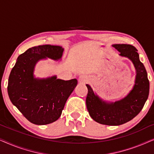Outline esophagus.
I'll return each instance as SVG.
<instances>
[{
	"instance_id": "34e87169",
	"label": "esophagus",
	"mask_w": 154,
	"mask_h": 154,
	"mask_svg": "<svg viewBox=\"0 0 154 154\" xmlns=\"http://www.w3.org/2000/svg\"><path fill=\"white\" fill-rule=\"evenodd\" d=\"M79 81L80 83H82V84L85 83L86 82L88 81V77L85 75H81V76L79 77Z\"/></svg>"
}]
</instances>
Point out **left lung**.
Wrapping results in <instances>:
<instances>
[{"label": "left lung", "mask_w": 154, "mask_h": 154, "mask_svg": "<svg viewBox=\"0 0 154 154\" xmlns=\"http://www.w3.org/2000/svg\"><path fill=\"white\" fill-rule=\"evenodd\" d=\"M120 55L129 58L135 67L137 75L133 89L123 100L107 103L95 95L90 85L88 88L86 106L94 121L103 125H120L131 121L142 111L149 97V81L144 64L140 62L137 50L127 44L113 45Z\"/></svg>", "instance_id": "left-lung-1"}]
</instances>
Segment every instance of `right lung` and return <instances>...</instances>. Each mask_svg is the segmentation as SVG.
I'll list each match as a JSON object with an SVG mask.
<instances>
[{"mask_svg":"<svg viewBox=\"0 0 154 154\" xmlns=\"http://www.w3.org/2000/svg\"><path fill=\"white\" fill-rule=\"evenodd\" d=\"M62 47L43 45L29 48L18 57L8 79L10 100L23 116L35 125L56 121L62 114L69 97L76 86V79L69 81L52 76L46 79L33 77L38 61L46 57H62Z\"/></svg>","mask_w":154,"mask_h":154,"instance_id":"1","label":"right lung"}]
</instances>
